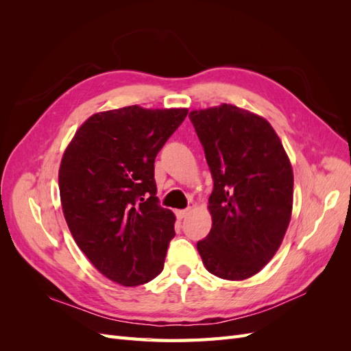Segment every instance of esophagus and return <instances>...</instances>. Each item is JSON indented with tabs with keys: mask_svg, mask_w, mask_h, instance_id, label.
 <instances>
[{
	"mask_svg": "<svg viewBox=\"0 0 351 351\" xmlns=\"http://www.w3.org/2000/svg\"><path fill=\"white\" fill-rule=\"evenodd\" d=\"M189 214H190V209H182V210H177L176 212L177 219H184Z\"/></svg>",
	"mask_w": 351,
	"mask_h": 351,
	"instance_id": "esophagus-1",
	"label": "esophagus"
}]
</instances>
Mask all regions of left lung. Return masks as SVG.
<instances>
[{
    "label": "left lung",
    "mask_w": 351,
    "mask_h": 351,
    "mask_svg": "<svg viewBox=\"0 0 351 351\" xmlns=\"http://www.w3.org/2000/svg\"><path fill=\"white\" fill-rule=\"evenodd\" d=\"M189 119L214 180L212 228L197 252L215 277L246 280L272 259L290 224L289 156L267 120L236 105L192 111Z\"/></svg>",
    "instance_id": "obj_1"
}]
</instances>
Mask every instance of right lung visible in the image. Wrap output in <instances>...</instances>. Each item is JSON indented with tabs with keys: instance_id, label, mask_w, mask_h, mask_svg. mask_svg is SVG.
Returning a JSON list of instances; mask_svg holds the SVG:
<instances>
[{
	"instance_id": "right-lung-1",
	"label": "right lung",
	"mask_w": 351,
	"mask_h": 351,
	"mask_svg": "<svg viewBox=\"0 0 351 351\" xmlns=\"http://www.w3.org/2000/svg\"><path fill=\"white\" fill-rule=\"evenodd\" d=\"M186 108L93 114L62 155L58 184L74 241L105 277L141 285L164 269L176 217L159 205L155 158Z\"/></svg>"
}]
</instances>
